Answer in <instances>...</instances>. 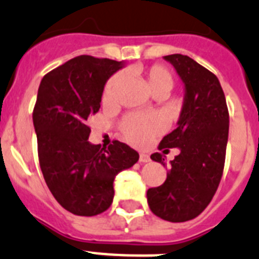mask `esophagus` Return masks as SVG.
<instances>
[{
	"mask_svg": "<svg viewBox=\"0 0 259 259\" xmlns=\"http://www.w3.org/2000/svg\"><path fill=\"white\" fill-rule=\"evenodd\" d=\"M150 160H151V159H150V155L148 154H145V152H141V154H139V161H141V163H148Z\"/></svg>",
	"mask_w": 259,
	"mask_h": 259,
	"instance_id": "esophagus-1",
	"label": "esophagus"
}]
</instances>
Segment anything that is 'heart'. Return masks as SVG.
Returning <instances> with one entry per match:
<instances>
[{"label":"heart","instance_id":"obj_1","mask_svg":"<svg viewBox=\"0 0 259 259\" xmlns=\"http://www.w3.org/2000/svg\"><path fill=\"white\" fill-rule=\"evenodd\" d=\"M141 78L152 95L167 96L173 89L175 79L172 74L163 66H151L150 69H138ZM122 83V75L117 74L112 76L105 84L103 92V103L107 105L113 104L117 99V92ZM163 129V121L157 116H138L130 114L125 117L121 122V132L127 142L136 146H142L155 134L160 133Z\"/></svg>","mask_w":259,"mask_h":259}]
</instances>
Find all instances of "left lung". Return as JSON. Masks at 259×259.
<instances>
[{"instance_id":"left-lung-1","label":"left lung","mask_w":259,"mask_h":259,"mask_svg":"<svg viewBox=\"0 0 259 259\" xmlns=\"http://www.w3.org/2000/svg\"><path fill=\"white\" fill-rule=\"evenodd\" d=\"M163 58L183 82L184 103L177 127L161 139L159 148H179L180 154L169 161L165 181L148 189L147 202L156 217L180 223L198 217L217 192L226 160L229 114L215 74L188 56ZM151 159L167 165L159 152Z\"/></svg>"}]
</instances>
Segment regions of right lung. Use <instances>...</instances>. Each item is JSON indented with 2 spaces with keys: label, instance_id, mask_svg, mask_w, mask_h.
Masks as SVG:
<instances>
[{
  "label": "right lung",
  "instance_id": "right-lung-1",
  "mask_svg": "<svg viewBox=\"0 0 259 259\" xmlns=\"http://www.w3.org/2000/svg\"><path fill=\"white\" fill-rule=\"evenodd\" d=\"M123 66V61L78 56L40 82L32 113L40 168L56 201L74 215L108 210L114 177L139 159L126 143L114 141L102 148L89 142L87 120L99 111L107 80Z\"/></svg>",
  "mask_w": 259,
  "mask_h": 259
}]
</instances>
